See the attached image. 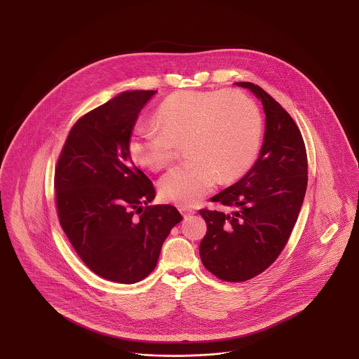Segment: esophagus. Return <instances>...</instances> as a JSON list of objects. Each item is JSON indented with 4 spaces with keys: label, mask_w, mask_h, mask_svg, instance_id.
<instances>
[{
    "label": "esophagus",
    "mask_w": 359,
    "mask_h": 359,
    "mask_svg": "<svg viewBox=\"0 0 359 359\" xmlns=\"http://www.w3.org/2000/svg\"><path fill=\"white\" fill-rule=\"evenodd\" d=\"M180 212H182V215H183L184 218H189L191 215H194V214H195V210H191V208L182 207V208H180Z\"/></svg>",
    "instance_id": "obj_1"
}]
</instances>
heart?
<instances>
[{"label":"heart","mask_w":359,"mask_h":359,"mask_svg":"<svg viewBox=\"0 0 359 359\" xmlns=\"http://www.w3.org/2000/svg\"><path fill=\"white\" fill-rule=\"evenodd\" d=\"M158 129H138L129 156L138 167L158 172L168 167L177 145L186 142V163L158 184L171 203L194 205L221 179L233 182L249 171L261 149L264 121L257 103L238 90L177 91L158 106Z\"/></svg>","instance_id":"b5f03b06"}]
</instances>
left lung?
<instances>
[{"instance_id":"1","label":"left lung","mask_w":359,"mask_h":359,"mask_svg":"<svg viewBox=\"0 0 359 359\" xmlns=\"http://www.w3.org/2000/svg\"><path fill=\"white\" fill-rule=\"evenodd\" d=\"M249 88L262 102L265 135L252 170L212 196L231 214L201 210L207 233L199 246L205 269L218 278L246 281L269 268L297 221L308 182L306 145L287 110L259 86Z\"/></svg>"}]
</instances>
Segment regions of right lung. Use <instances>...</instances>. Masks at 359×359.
<instances>
[{"label": "right lung", "mask_w": 359, "mask_h": 359, "mask_svg": "<svg viewBox=\"0 0 359 359\" xmlns=\"http://www.w3.org/2000/svg\"><path fill=\"white\" fill-rule=\"evenodd\" d=\"M154 93L123 91L76 121L55 170L59 222L72 248L88 269L121 284L154 271L183 219L173 205H148L154 184L129 156L138 114Z\"/></svg>", "instance_id": "right-lung-1"}]
</instances>
